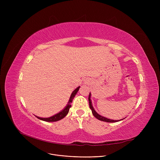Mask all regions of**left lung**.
Listing matches in <instances>:
<instances>
[{
    "label": "left lung",
    "mask_w": 160,
    "mask_h": 160,
    "mask_svg": "<svg viewBox=\"0 0 160 160\" xmlns=\"http://www.w3.org/2000/svg\"><path fill=\"white\" fill-rule=\"evenodd\" d=\"M88 100H89V108L92 111V113H93V115L96 117V118L100 121H104V122H118V121H120L122 119H121V120H112V119H108V118H106V117H102L101 115H100L98 113H97L96 112V111L94 110V108L93 107V105H92V103H91V93H89V97H88ZM125 119V118H124Z\"/></svg>",
    "instance_id": "1"
}]
</instances>
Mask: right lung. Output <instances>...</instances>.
Listing matches in <instances>:
<instances>
[{
    "label": "right lung",
    "mask_w": 160,
    "mask_h": 160,
    "mask_svg": "<svg viewBox=\"0 0 160 160\" xmlns=\"http://www.w3.org/2000/svg\"><path fill=\"white\" fill-rule=\"evenodd\" d=\"M79 89H80V86L78 87L77 89H75V90L73 91V92H72L71 97H70L68 104H67L65 108L63 109V110L62 112H59L58 113H57V114H56V115H54L52 117H47V118H42V117H38V116H36V117H37V118H38L39 119L46 121V122H55V121H60V120L62 119L67 115V113H69V109L71 107V103L72 102V100H73L74 97H75L76 94L77 93V92L78 91Z\"/></svg>",
    "instance_id": "1"
}]
</instances>
